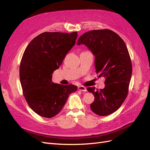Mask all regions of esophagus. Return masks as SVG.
<instances>
[{"label":"esophagus","mask_w":150,"mask_h":150,"mask_svg":"<svg viewBox=\"0 0 150 150\" xmlns=\"http://www.w3.org/2000/svg\"><path fill=\"white\" fill-rule=\"evenodd\" d=\"M78 90L81 91H84V92H86V91H87L86 87H84V86H78Z\"/></svg>","instance_id":"esophagus-1"}]
</instances>
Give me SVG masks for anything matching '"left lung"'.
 <instances>
[{
	"mask_svg": "<svg viewBox=\"0 0 150 150\" xmlns=\"http://www.w3.org/2000/svg\"><path fill=\"white\" fill-rule=\"evenodd\" d=\"M77 44H84L92 52L96 72L105 78L104 89L87 88L94 96L91 110L99 116L111 115L120 108L128 93L132 64L126 44L118 34L109 29L88 31Z\"/></svg>",
	"mask_w": 150,
	"mask_h": 150,
	"instance_id": "8db88e82",
	"label": "left lung"
}]
</instances>
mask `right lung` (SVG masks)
<instances>
[{
    "label": "right lung",
    "instance_id": "obj_1",
    "mask_svg": "<svg viewBox=\"0 0 150 150\" xmlns=\"http://www.w3.org/2000/svg\"><path fill=\"white\" fill-rule=\"evenodd\" d=\"M71 34L46 32L34 38L26 47L20 64L22 91L29 107L39 116L51 118L57 115L76 86L52 82V74L61 65L78 37Z\"/></svg>",
    "mask_w": 150,
    "mask_h": 150
}]
</instances>
